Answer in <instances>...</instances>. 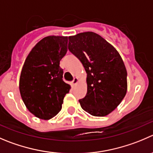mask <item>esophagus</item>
I'll list each match as a JSON object with an SVG mask.
<instances>
[{"label":"esophagus","instance_id":"1","mask_svg":"<svg viewBox=\"0 0 153 153\" xmlns=\"http://www.w3.org/2000/svg\"><path fill=\"white\" fill-rule=\"evenodd\" d=\"M78 78H74L73 81H72V85H75V84H76L77 83H78Z\"/></svg>","mask_w":153,"mask_h":153}]
</instances>
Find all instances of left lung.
Segmentation results:
<instances>
[{"label": "left lung", "mask_w": 153, "mask_h": 153, "mask_svg": "<svg viewBox=\"0 0 153 153\" xmlns=\"http://www.w3.org/2000/svg\"><path fill=\"white\" fill-rule=\"evenodd\" d=\"M68 48L87 72V93L79 100L81 108L93 116H106L126 94L127 72L120 55L93 32L69 36Z\"/></svg>", "instance_id": "left-lung-1"}]
</instances>
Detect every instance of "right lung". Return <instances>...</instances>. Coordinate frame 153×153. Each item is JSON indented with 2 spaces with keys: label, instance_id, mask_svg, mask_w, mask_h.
Segmentation results:
<instances>
[{
  "label": "right lung",
  "instance_id": "right-lung-1",
  "mask_svg": "<svg viewBox=\"0 0 153 153\" xmlns=\"http://www.w3.org/2000/svg\"><path fill=\"white\" fill-rule=\"evenodd\" d=\"M67 43V36L45 37L33 48L24 63L19 80L21 96L30 112L39 119L56 116L71 88L63 81L60 66Z\"/></svg>",
  "mask_w": 153,
  "mask_h": 153
}]
</instances>
